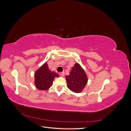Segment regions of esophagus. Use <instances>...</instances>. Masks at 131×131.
Segmentation results:
<instances>
[{
    "mask_svg": "<svg viewBox=\"0 0 131 131\" xmlns=\"http://www.w3.org/2000/svg\"><path fill=\"white\" fill-rule=\"evenodd\" d=\"M59 75H60L61 77H64V72H61V73H59Z\"/></svg>",
    "mask_w": 131,
    "mask_h": 131,
    "instance_id": "1",
    "label": "esophagus"
}]
</instances>
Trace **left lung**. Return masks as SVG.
I'll return each instance as SVG.
<instances>
[{
  "label": "left lung",
  "instance_id": "8db88e82",
  "mask_svg": "<svg viewBox=\"0 0 131 131\" xmlns=\"http://www.w3.org/2000/svg\"><path fill=\"white\" fill-rule=\"evenodd\" d=\"M68 88L75 93H80L88 81L85 70L79 63H75L69 75L66 76Z\"/></svg>",
  "mask_w": 131,
  "mask_h": 131
}]
</instances>
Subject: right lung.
<instances>
[{
	"mask_svg": "<svg viewBox=\"0 0 131 131\" xmlns=\"http://www.w3.org/2000/svg\"><path fill=\"white\" fill-rule=\"evenodd\" d=\"M34 77L35 87L39 90H47L52 85L54 79L59 76L49 69L46 62L35 72Z\"/></svg>",
	"mask_w": 131,
	"mask_h": 131,
	"instance_id": "1",
	"label": "right lung"
}]
</instances>
